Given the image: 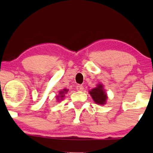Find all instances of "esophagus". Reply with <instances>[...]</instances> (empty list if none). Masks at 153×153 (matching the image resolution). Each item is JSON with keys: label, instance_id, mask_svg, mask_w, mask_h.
Instances as JSON below:
<instances>
[{"label": "esophagus", "instance_id": "esophagus-1", "mask_svg": "<svg viewBox=\"0 0 153 153\" xmlns=\"http://www.w3.org/2000/svg\"><path fill=\"white\" fill-rule=\"evenodd\" d=\"M76 89H77V91H83L84 88L82 85H78L76 86Z\"/></svg>", "mask_w": 153, "mask_h": 153}]
</instances>
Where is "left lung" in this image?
I'll return each mask as SVG.
<instances>
[{"label":"left lung","instance_id":"8db88e82","mask_svg":"<svg viewBox=\"0 0 153 153\" xmlns=\"http://www.w3.org/2000/svg\"><path fill=\"white\" fill-rule=\"evenodd\" d=\"M91 96H92L94 101L98 104L103 105L106 103V101L107 99V96L103 88V85L99 84L97 87L94 88L91 90L90 92Z\"/></svg>","mask_w":153,"mask_h":153}]
</instances>
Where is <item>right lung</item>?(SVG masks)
I'll return each mask as SVG.
<instances>
[{
    "instance_id": "1",
    "label": "right lung",
    "mask_w": 153,
    "mask_h": 153,
    "mask_svg": "<svg viewBox=\"0 0 153 153\" xmlns=\"http://www.w3.org/2000/svg\"><path fill=\"white\" fill-rule=\"evenodd\" d=\"M68 91V90H67V89H64V90H63V91H60V92H59V94H60V96H59L58 97H60V98L64 97V94H66L67 91Z\"/></svg>"
}]
</instances>
